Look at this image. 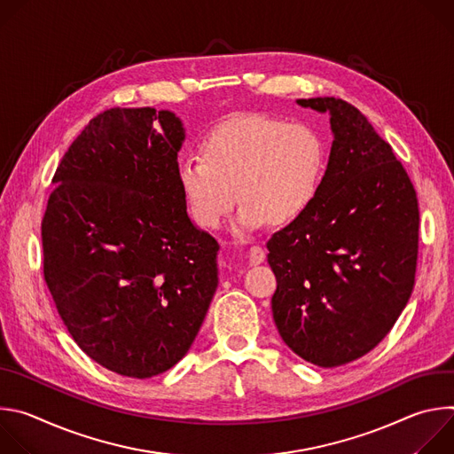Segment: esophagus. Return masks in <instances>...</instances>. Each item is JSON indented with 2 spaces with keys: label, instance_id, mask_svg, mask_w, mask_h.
I'll return each instance as SVG.
<instances>
[{
  "label": "esophagus",
  "instance_id": "esophagus-1",
  "mask_svg": "<svg viewBox=\"0 0 454 454\" xmlns=\"http://www.w3.org/2000/svg\"><path fill=\"white\" fill-rule=\"evenodd\" d=\"M247 256H249V264L251 266L262 264L266 261V249L262 246H251Z\"/></svg>",
  "mask_w": 454,
  "mask_h": 454
}]
</instances>
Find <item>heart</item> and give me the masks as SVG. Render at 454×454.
<instances>
[{"mask_svg":"<svg viewBox=\"0 0 454 454\" xmlns=\"http://www.w3.org/2000/svg\"><path fill=\"white\" fill-rule=\"evenodd\" d=\"M200 153L179 161L177 183L193 223L205 230L224 224L237 196L240 231L298 221L316 201L329 160L310 125L258 113L214 127Z\"/></svg>","mask_w":454,"mask_h":454,"instance_id":"1","label":"heart"}]
</instances>
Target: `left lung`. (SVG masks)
I'll use <instances>...</instances> for the list:
<instances>
[{
    "label": "left lung",
    "mask_w": 454,
    "mask_h": 454,
    "mask_svg": "<svg viewBox=\"0 0 454 454\" xmlns=\"http://www.w3.org/2000/svg\"><path fill=\"white\" fill-rule=\"evenodd\" d=\"M298 104L331 114L334 142L312 207L268 240L271 309L294 354L333 368L375 348L404 310L415 286L419 201L390 144L357 107L334 97Z\"/></svg>",
    "instance_id": "left-lung-1"
}]
</instances>
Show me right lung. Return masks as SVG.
Masks as SVG:
<instances>
[{
	"instance_id": "add662e5",
	"label": "right lung",
	"mask_w": 454,
	"mask_h": 454,
	"mask_svg": "<svg viewBox=\"0 0 454 454\" xmlns=\"http://www.w3.org/2000/svg\"><path fill=\"white\" fill-rule=\"evenodd\" d=\"M181 120L154 107L97 114L62 156L41 223L57 312L93 361L125 377L172 368L217 289V240L177 183Z\"/></svg>"
}]
</instances>
